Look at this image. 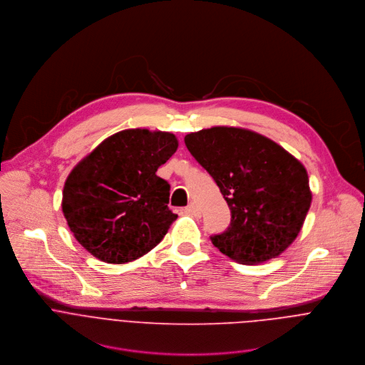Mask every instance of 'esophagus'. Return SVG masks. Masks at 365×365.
<instances>
[{
  "mask_svg": "<svg viewBox=\"0 0 365 365\" xmlns=\"http://www.w3.org/2000/svg\"><path fill=\"white\" fill-rule=\"evenodd\" d=\"M185 212L187 214H190V215H194V217H200V210H198V207L194 204V202H191L187 208H185Z\"/></svg>",
  "mask_w": 365,
  "mask_h": 365,
  "instance_id": "1",
  "label": "esophagus"
}]
</instances>
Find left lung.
Returning <instances> with one entry per match:
<instances>
[{
	"label": "left lung",
	"mask_w": 365,
	"mask_h": 365,
	"mask_svg": "<svg viewBox=\"0 0 365 365\" xmlns=\"http://www.w3.org/2000/svg\"><path fill=\"white\" fill-rule=\"evenodd\" d=\"M231 210V224L211 238L228 258L254 265L277 258L299 234L312 194L305 167L255 131L217 125L184 138Z\"/></svg>",
	"instance_id": "left-lung-1"
}]
</instances>
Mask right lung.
Segmentation results:
<instances>
[{
  "mask_svg": "<svg viewBox=\"0 0 365 365\" xmlns=\"http://www.w3.org/2000/svg\"><path fill=\"white\" fill-rule=\"evenodd\" d=\"M173 133L128 128L98 144L68 174L63 212L76 240L108 264L134 261L177 220L170 184L155 173L177 151Z\"/></svg>",
  "mask_w": 365,
  "mask_h": 365,
  "instance_id": "obj_1",
  "label": "right lung"
}]
</instances>
